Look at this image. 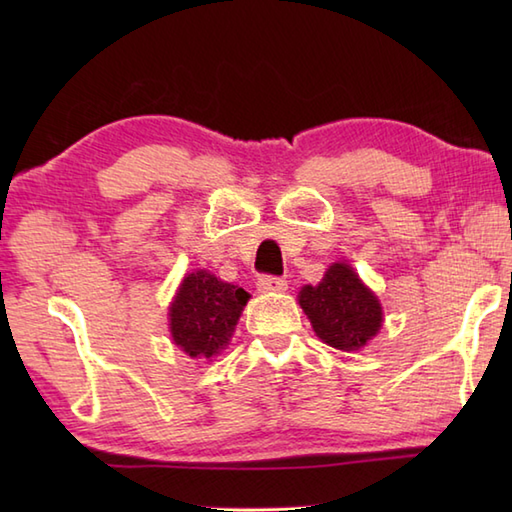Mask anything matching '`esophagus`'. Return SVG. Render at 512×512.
<instances>
[{
  "instance_id": "esophagus-1",
  "label": "esophagus",
  "mask_w": 512,
  "mask_h": 512,
  "mask_svg": "<svg viewBox=\"0 0 512 512\" xmlns=\"http://www.w3.org/2000/svg\"><path fill=\"white\" fill-rule=\"evenodd\" d=\"M257 288L262 292H284L288 288V281L284 277L262 275L257 279Z\"/></svg>"
}]
</instances>
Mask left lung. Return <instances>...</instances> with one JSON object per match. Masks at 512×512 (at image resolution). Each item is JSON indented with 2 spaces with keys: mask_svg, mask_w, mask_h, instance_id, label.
<instances>
[{
  "mask_svg": "<svg viewBox=\"0 0 512 512\" xmlns=\"http://www.w3.org/2000/svg\"><path fill=\"white\" fill-rule=\"evenodd\" d=\"M299 303L319 339L343 352L363 347L383 323L374 292L347 264L330 266L319 286L299 292Z\"/></svg>",
  "mask_w": 512,
  "mask_h": 512,
  "instance_id": "obj_1",
  "label": "left lung"
}]
</instances>
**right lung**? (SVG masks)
<instances>
[{
  "instance_id": "obj_1",
  "label": "right lung",
  "mask_w": 512,
  "mask_h": 512,
  "mask_svg": "<svg viewBox=\"0 0 512 512\" xmlns=\"http://www.w3.org/2000/svg\"><path fill=\"white\" fill-rule=\"evenodd\" d=\"M248 292L198 270L184 277L169 308L171 336L191 358H213L231 339Z\"/></svg>"
}]
</instances>
